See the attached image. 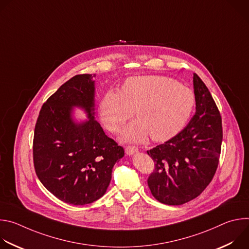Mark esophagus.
I'll use <instances>...</instances> for the list:
<instances>
[{
    "mask_svg": "<svg viewBox=\"0 0 249 249\" xmlns=\"http://www.w3.org/2000/svg\"><path fill=\"white\" fill-rule=\"evenodd\" d=\"M138 151H139V149H138L137 147H135V146H128V147H126V149H125L126 154L129 155V156H132V155H134L135 153H138Z\"/></svg>",
    "mask_w": 249,
    "mask_h": 249,
    "instance_id": "34e87169",
    "label": "esophagus"
}]
</instances>
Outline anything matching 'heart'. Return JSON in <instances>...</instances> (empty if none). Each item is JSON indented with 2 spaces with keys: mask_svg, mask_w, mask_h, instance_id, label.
Listing matches in <instances>:
<instances>
[{
  "mask_svg": "<svg viewBox=\"0 0 249 249\" xmlns=\"http://www.w3.org/2000/svg\"><path fill=\"white\" fill-rule=\"evenodd\" d=\"M193 91L164 76H138L125 80L120 90H108L99 104L100 118L110 132H119L135 114L138 120L125 128L128 142L165 141L178 133L191 115Z\"/></svg>",
  "mask_w": 249,
  "mask_h": 249,
  "instance_id": "b5f03b06",
  "label": "heart"
}]
</instances>
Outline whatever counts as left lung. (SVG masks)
I'll return each mask as SVG.
<instances>
[{"mask_svg":"<svg viewBox=\"0 0 249 249\" xmlns=\"http://www.w3.org/2000/svg\"><path fill=\"white\" fill-rule=\"evenodd\" d=\"M196 112L186 127L148 151L155 170L148 178L153 196L165 205H182L199 196L214 177L223 141L222 117L203 81L194 74Z\"/></svg>","mask_w":249,"mask_h":249,"instance_id":"obj_1","label":"left lung"}]
</instances>
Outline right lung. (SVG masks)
<instances>
[{"instance_id": "obj_1", "label": "right lung", "mask_w": 249, "mask_h": 249, "mask_svg": "<svg viewBox=\"0 0 249 249\" xmlns=\"http://www.w3.org/2000/svg\"><path fill=\"white\" fill-rule=\"evenodd\" d=\"M95 75H77L62 85L42 105L34 129L33 162L36 175L61 201L86 205L102 197L112 168L124 150L94 120ZM74 107L89 120L76 123Z\"/></svg>"}]
</instances>
